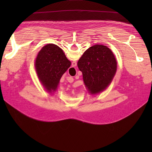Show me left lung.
Returning a JSON list of instances; mask_svg holds the SVG:
<instances>
[{
  "label": "left lung",
  "instance_id": "8db88e82",
  "mask_svg": "<svg viewBox=\"0 0 152 152\" xmlns=\"http://www.w3.org/2000/svg\"><path fill=\"white\" fill-rule=\"evenodd\" d=\"M88 91L96 94L110 84L117 70L114 54L105 45L96 44L87 49L77 63Z\"/></svg>",
  "mask_w": 152,
  "mask_h": 152
}]
</instances>
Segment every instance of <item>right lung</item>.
<instances>
[{
    "label": "right lung",
    "instance_id": "right-lung-1",
    "mask_svg": "<svg viewBox=\"0 0 152 152\" xmlns=\"http://www.w3.org/2000/svg\"><path fill=\"white\" fill-rule=\"evenodd\" d=\"M37 73L48 91L57 89L59 80L71 62L58 45L49 44L40 50L35 60Z\"/></svg>",
    "mask_w": 152,
    "mask_h": 152
}]
</instances>
